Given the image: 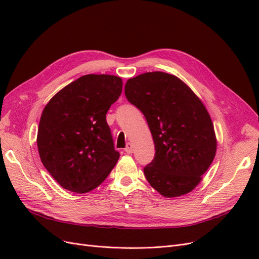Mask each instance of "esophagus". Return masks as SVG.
I'll return each mask as SVG.
<instances>
[{
  "label": "esophagus",
  "mask_w": 259,
  "mask_h": 259,
  "mask_svg": "<svg viewBox=\"0 0 259 259\" xmlns=\"http://www.w3.org/2000/svg\"><path fill=\"white\" fill-rule=\"evenodd\" d=\"M124 150H125V152L128 153V154L133 153V151H134V149H133V145H132L131 143H127V144H126V147H125Z\"/></svg>",
  "instance_id": "1"
}]
</instances>
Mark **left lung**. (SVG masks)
<instances>
[{"mask_svg":"<svg viewBox=\"0 0 259 259\" xmlns=\"http://www.w3.org/2000/svg\"><path fill=\"white\" fill-rule=\"evenodd\" d=\"M125 96L145 115L154 142V158L144 167L148 183L167 198L190 192L216 153L204 105L177 76L160 71L130 79Z\"/></svg>","mask_w":259,"mask_h":259,"instance_id":"obj_1","label":"left lung"}]
</instances>
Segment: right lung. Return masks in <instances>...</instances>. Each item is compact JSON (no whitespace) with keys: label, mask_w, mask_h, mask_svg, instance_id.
<instances>
[{"label":"right lung","mask_w":259,"mask_h":259,"mask_svg":"<svg viewBox=\"0 0 259 259\" xmlns=\"http://www.w3.org/2000/svg\"><path fill=\"white\" fill-rule=\"evenodd\" d=\"M121 93V77L88 74L45 106L37 131L38 153L65 189L76 193L95 189L119 160L106 114Z\"/></svg>","instance_id":"1"}]
</instances>
